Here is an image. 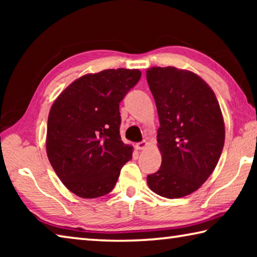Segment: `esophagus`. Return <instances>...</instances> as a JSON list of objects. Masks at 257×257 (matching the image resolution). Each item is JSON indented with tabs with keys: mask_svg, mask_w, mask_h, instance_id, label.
<instances>
[{
	"mask_svg": "<svg viewBox=\"0 0 257 257\" xmlns=\"http://www.w3.org/2000/svg\"><path fill=\"white\" fill-rule=\"evenodd\" d=\"M146 146H147V143H146L145 141H143V142H141V143H137V144H136V149H137V150H144Z\"/></svg>",
	"mask_w": 257,
	"mask_h": 257,
	"instance_id": "esophagus-1",
	"label": "esophagus"
}]
</instances>
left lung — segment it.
I'll return each instance as SVG.
<instances>
[{"label": "left lung", "mask_w": 257, "mask_h": 257, "mask_svg": "<svg viewBox=\"0 0 257 257\" xmlns=\"http://www.w3.org/2000/svg\"><path fill=\"white\" fill-rule=\"evenodd\" d=\"M160 120L162 163L147 176L155 194L180 198L197 190L214 170L224 145V122L215 94L196 73L175 67L147 69Z\"/></svg>", "instance_id": "8db88e82"}]
</instances>
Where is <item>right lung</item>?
Segmentation results:
<instances>
[{
	"label": "right lung",
	"mask_w": 257,
	"mask_h": 257,
	"mask_svg": "<svg viewBox=\"0 0 257 257\" xmlns=\"http://www.w3.org/2000/svg\"><path fill=\"white\" fill-rule=\"evenodd\" d=\"M138 69H107L69 85L51 107L46 153L67 188L82 198L110 193L133 147L120 137V102L141 79Z\"/></svg>",
	"instance_id": "right-lung-1"
}]
</instances>
